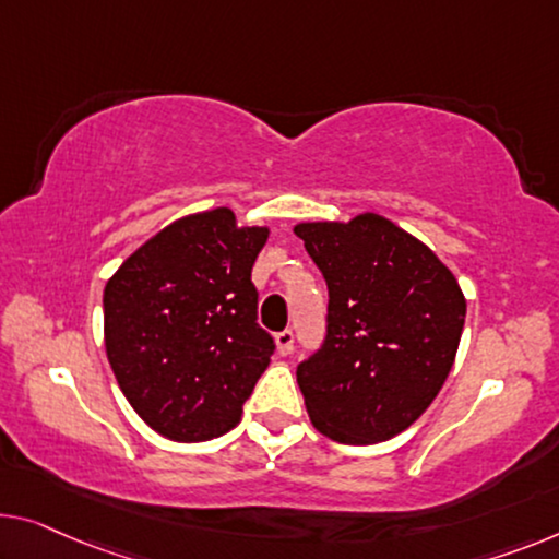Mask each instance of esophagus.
Masks as SVG:
<instances>
[{
    "instance_id": "esophagus-1",
    "label": "esophagus",
    "mask_w": 559,
    "mask_h": 559,
    "mask_svg": "<svg viewBox=\"0 0 559 559\" xmlns=\"http://www.w3.org/2000/svg\"><path fill=\"white\" fill-rule=\"evenodd\" d=\"M276 348H278L281 356H288L290 352H294V333H290V331L276 333Z\"/></svg>"
}]
</instances>
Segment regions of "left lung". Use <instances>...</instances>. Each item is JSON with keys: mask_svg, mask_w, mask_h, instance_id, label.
I'll list each match as a JSON object with an SVG mask.
<instances>
[{"mask_svg": "<svg viewBox=\"0 0 559 559\" xmlns=\"http://www.w3.org/2000/svg\"><path fill=\"white\" fill-rule=\"evenodd\" d=\"M329 286V331L296 379L311 424L338 444L409 429L444 386L466 298L454 273L379 213L298 223Z\"/></svg>", "mask_w": 559, "mask_h": 559, "instance_id": "obj_1", "label": "left lung"}]
</instances>
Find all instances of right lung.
<instances>
[{
    "instance_id": "right-lung-1",
    "label": "right lung",
    "mask_w": 559,
    "mask_h": 559,
    "mask_svg": "<svg viewBox=\"0 0 559 559\" xmlns=\"http://www.w3.org/2000/svg\"><path fill=\"white\" fill-rule=\"evenodd\" d=\"M269 226L230 207L190 213L147 238L105 283V352L132 409L173 441H205L240 421L269 369L251 271Z\"/></svg>"
}]
</instances>
